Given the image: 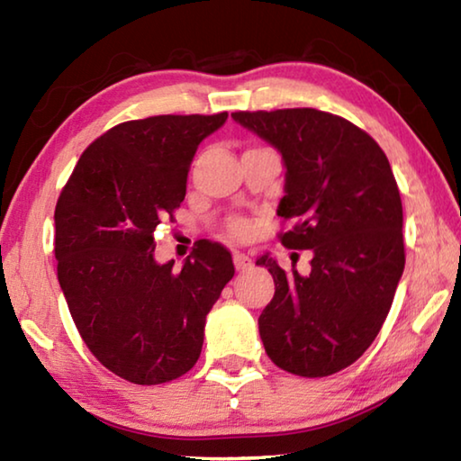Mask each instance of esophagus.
Segmentation results:
<instances>
[{
  "label": "esophagus",
  "mask_w": 461,
  "mask_h": 461,
  "mask_svg": "<svg viewBox=\"0 0 461 461\" xmlns=\"http://www.w3.org/2000/svg\"><path fill=\"white\" fill-rule=\"evenodd\" d=\"M233 264H236V270L244 272V270L252 268V258H249V256H246V254L236 252V254H233Z\"/></svg>",
  "instance_id": "obj_1"
}]
</instances>
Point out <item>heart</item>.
<instances>
[{
	"label": "heart",
	"instance_id": "1",
	"mask_svg": "<svg viewBox=\"0 0 461 461\" xmlns=\"http://www.w3.org/2000/svg\"><path fill=\"white\" fill-rule=\"evenodd\" d=\"M230 233L236 238H248L252 233V223L246 220H231L230 221Z\"/></svg>",
	"mask_w": 461,
	"mask_h": 461
}]
</instances>
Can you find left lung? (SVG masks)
Listing matches in <instances>:
<instances>
[{
	"label": "left lung",
	"mask_w": 461,
	"mask_h": 461,
	"mask_svg": "<svg viewBox=\"0 0 461 461\" xmlns=\"http://www.w3.org/2000/svg\"><path fill=\"white\" fill-rule=\"evenodd\" d=\"M231 118L283 156L293 221L283 246L311 249V272L256 264L275 278L258 319L264 349L278 368L321 378L354 364L376 339L404 270L402 203L386 154L354 123L319 109L236 112Z\"/></svg>",
	"instance_id": "left-lung-1"
}]
</instances>
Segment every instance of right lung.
Instances as JSON below:
<instances>
[{
    "instance_id": "add662e5",
    "label": "right lung",
    "mask_w": 461,
    "mask_h": 461,
    "mask_svg": "<svg viewBox=\"0 0 461 461\" xmlns=\"http://www.w3.org/2000/svg\"><path fill=\"white\" fill-rule=\"evenodd\" d=\"M228 113L156 115L105 131L81 154L54 209V256L68 311L91 354L134 384H162L199 360L207 313L233 272L203 244L156 262L154 230L186 193L199 144Z\"/></svg>"
}]
</instances>
